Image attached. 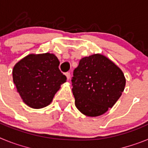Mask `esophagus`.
Segmentation results:
<instances>
[{
	"mask_svg": "<svg viewBox=\"0 0 148 148\" xmlns=\"http://www.w3.org/2000/svg\"><path fill=\"white\" fill-rule=\"evenodd\" d=\"M65 75H66V78H67L68 80H69V79H70V73L67 72V73H65Z\"/></svg>",
	"mask_w": 148,
	"mask_h": 148,
	"instance_id": "obj_1",
	"label": "esophagus"
}]
</instances>
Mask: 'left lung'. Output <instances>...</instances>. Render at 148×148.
Returning <instances> with one entry per match:
<instances>
[{"label": "left lung", "mask_w": 148, "mask_h": 148, "mask_svg": "<svg viewBox=\"0 0 148 148\" xmlns=\"http://www.w3.org/2000/svg\"><path fill=\"white\" fill-rule=\"evenodd\" d=\"M71 81L76 108L91 117L104 114L112 108L126 82L119 68L100 54L82 58Z\"/></svg>", "instance_id": "left-lung-1"}]
</instances>
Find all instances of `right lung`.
<instances>
[{
	"label": "right lung",
	"mask_w": 148,
	"mask_h": 148,
	"mask_svg": "<svg viewBox=\"0 0 148 148\" xmlns=\"http://www.w3.org/2000/svg\"><path fill=\"white\" fill-rule=\"evenodd\" d=\"M59 64L50 53L29 55L17 63L12 70L13 82L23 102L35 109L50 104L66 81L58 69Z\"/></svg>",
	"instance_id": "right-lung-1"
}]
</instances>
